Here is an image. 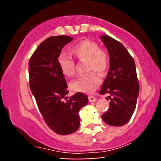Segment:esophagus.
<instances>
[{"instance_id": "obj_1", "label": "esophagus", "mask_w": 161, "mask_h": 161, "mask_svg": "<svg viewBox=\"0 0 161 161\" xmlns=\"http://www.w3.org/2000/svg\"><path fill=\"white\" fill-rule=\"evenodd\" d=\"M89 102H96L97 98L94 97V96H89Z\"/></svg>"}]
</instances>
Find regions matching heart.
I'll list each match as a JSON object with an SVG mask.
<instances>
[{"mask_svg": "<svg viewBox=\"0 0 161 161\" xmlns=\"http://www.w3.org/2000/svg\"><path fill=\"white\" fill-rule=\"evenodd\" d=\"M71 53L80 61H86V71L91 72L73 81L71 86L75 91L92 93L101 84L99 76L94 72L104 75L109 67V57L107 52L101 50L97 43L90 40H83L77 43L71 49ZM58 60L64 75L73 77L75 75V64L70 57L62 54Z\"/></svg>", "mask_w": 161, "mask_h": 161, "instance_id": "heart-1", "label": "heart"}]
</instances>
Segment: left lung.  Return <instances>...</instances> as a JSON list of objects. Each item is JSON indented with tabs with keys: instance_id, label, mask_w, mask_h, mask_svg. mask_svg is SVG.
<instances>
[{
	"instance_id": "8db88e82",
	"label": "left lung",
	"mask_w": 161,
	"mask_h": 161,
	"mask_svg": "<svg viewBox=\"0 0 161 161\" xmlns=\"http://www.w3.org/2000/svg\"><path fill=\"white\" fill-rule=\"evenodd\" d=\"M101 39L108 49L110 68L99 94H109L111 100L109 108L102 118L108 125L121 126L131 118L139 93L136 64L121 42L107 35L101 36Z\"/></svg>"
}]
</instances>
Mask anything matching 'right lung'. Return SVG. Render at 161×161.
<instances>
[{
	"label": "right lung",
	"mask_w": 161,
	"mask_h": 161,
	"mask_svg": "<svg viewBox=\"0 0 161 161\" xmlns=\"http://www.w3.org/2000/svg\"><path fill=\"white\" fill-rule=\"evenodd\" d=\"M72 40L67 35L52 36L40 43L29 61V82L32 94L46 124L54 133L68 135L80 125L79 111L88 103L81 92L66 97L69 91L59 64L58 57Z\"/></svg>",
	"instance_id": "add662e5"
}]
</instances>
